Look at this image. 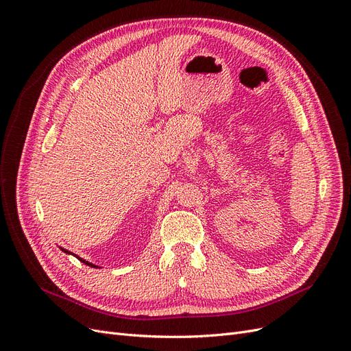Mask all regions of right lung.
I'll list each match as a JSON object with an SVG mask.
<instances>
[{"mask_svg":"<svg viewBox=\"0 0 351 351\" xmlns=\"http://www.w3.org/2000/svg\"><path fill=\"white\" fill-rule=\"evenodd\" d=\"M62 252H66V253H70L69 250H64V249H62ZM77 258H79V256H77ZM79 261H82L83 263H86V265H89V267H92V268H97V267H95V265H92V263H89V262H86V261H83V259H80V258H79Z\"/></svg>","mask_w":351,"mask_h":351,"instance_id":"1","label":"right lung"}]
</instances>
